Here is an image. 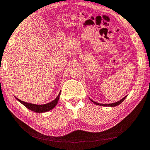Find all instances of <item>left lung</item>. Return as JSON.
Wrapping results in <instances>:
<instances>
[{
	"label": "left lung",
	"instance_id": "1",
	"mask_svg": "<svg viewBox=\"0 0 150 150\" xmlns=\"http://www.w3.org/2000/svg\"><path fill=\"white\" fill-rule=\"evenodd\" d=\"M126 97H127V96H125V97L124 98H122V100H120V101L116 102H115V103H112V104H100V103H98V102H94L93 100H92L91 99H90V98H89V99H90V100H91L92 102H93V103L96 104V105L103 106H110V107H112V106H118L119 104H120L123 101H124V100H125V98H126Z\"/></svg>",
	"mask_w": 150,
	"mask_h": 150
}]
</instances>
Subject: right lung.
<instances>
[{
	"instance_id": "1",
	"label": "right lung",
	"mask_w": 150,
	"mask_h": 150,
	"mask_svg": "<svg viewBox=\"0 0 150 150\" xmlns=\"http://www.w3.org/2000/svg\"><path fill=\"white\" fill-rule=\"evenodd\" d=\"M60 95H61V92L59 93L58 96H57V97L55 98L53 101H52L51 102H49V103L45 104H31V103H28V102L22 101V100L18 99L17 98H16V100H18V101L20 102V103L23 104L24 106H25L26 107L28 108L29 110H32V111L40 113V112H47V111H48V110H52V108H54L55 106H56L57 103H58Z\"/></svg>"
}]
</instances>
